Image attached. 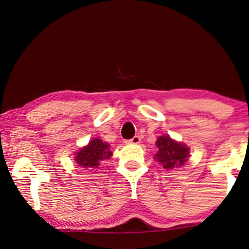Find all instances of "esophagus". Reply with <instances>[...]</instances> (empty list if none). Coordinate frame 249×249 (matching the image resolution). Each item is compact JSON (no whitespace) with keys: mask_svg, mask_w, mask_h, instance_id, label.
<instances>
[{"mask_svg":"<svg viewBox=\"0 0 249 249\" xmlns=\"http://www.w3.org/2000/svg\"><path fill=\"white\" fill-rule=\"evenodd\" d=\"M140 142V137L139 136H135L131 139L126 141V143H129V144H138Z\"/></svg>","mask_w":249,"mask_h":249,"instance_id":"34e87169","label":"esophagus"}]
</instances>
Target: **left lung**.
Listing matches in <instances>:
<instances>
[{
	"label": "left lung",
	"instance_id": "8db88e82",
	"mask_svg": "<svg viewBox=\"0 0 249 249\" xmlns=\"http://www.w3.org/2000/svg\"><path fill=\"white\" fill-rule=\"evenodd\" d=\"M155 144L158 147V152L154 159L162 164L165 169L181 167L188 160L189 148L186 144L173 140L167 135L160 136Z\"/></svg>",
	"mask_w": 249,
	"mask_h": 249
}]
</instances>
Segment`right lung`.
<instances>
[{"mask_svg": "<svg viewBox=\"0 0 249 249\" xmlns=\"http://www.w3.org/2000/svg\"><path fill=\"white\" fill-rule=\"evenodd\" d=\"M112 157L110 145L99 138H95L75 153V162L80 167L92 169L99 166L101 160H109Z\"/></svg>", "mask_w": 249, "mask_h": 249, "instance_id": "obj_1", "label": "right lung"}]
</instances>
